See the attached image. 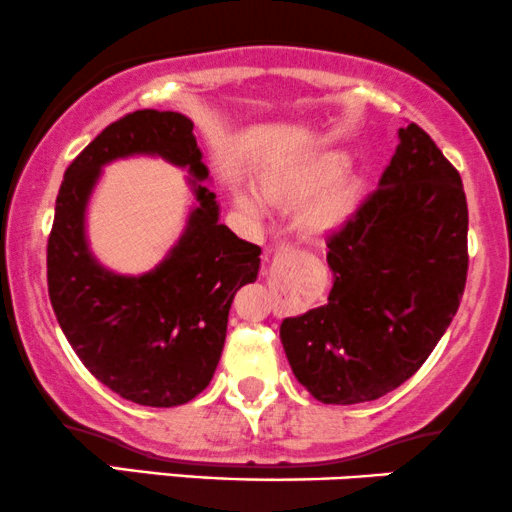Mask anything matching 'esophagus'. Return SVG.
<instances>
[{
  "mask_svg": "<svg viewBox=\"0 0 512 512\" xmlns=\"http://www.w3.org/2000/svg\"><path fill=\"white\" fill-rule=\"evenodd\" d=\"M281 252H288V248H281Z\"/></svg>",
  "mask_w": 512,
  "mask_h": 512,
  "instance_id": "1",
  "label": "esophagus"
}]
</instances>
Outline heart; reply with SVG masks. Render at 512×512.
Returning <instances> with one entry per match:
<instances>
[{
  "instance_id": "1",
  "label": "heart",
  "mask_w": 512,
  "mask_h": 512,
  "mask_svg": "<svg viewBox=\"0 0 512 512\" xmlns=\"http://www.w3.org/2000/svg\"><path fill=\"white\" fill-rule=\"evenodd\" d=\"M343 155L312 152L269 164L257 178V190L236 188L233 202L245 214L260 217L267 202H300L298 229L307 238H322L346 224L355 205V181L341 171Z\"/></svg>"
}]
</instances>
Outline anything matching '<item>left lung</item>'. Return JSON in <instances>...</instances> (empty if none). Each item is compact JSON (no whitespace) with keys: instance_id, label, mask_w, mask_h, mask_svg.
Returning <instances> with one entry per match:
<instances>
[{"instance_id":"obj_1","label":"left lung","mask_w":512,"mask_h":512,"mask_svg":"<svg viewBox=\"0 0 512 512\" xmlns=\"http://www.w3.org/2000/svg\"><path fill=\"white\" fill-rule=\"evenodd\" d=\"M379 186L326 243V305L281 322L295 379L326 405L377 400L424 365L467 279L460 174L417 123L398 128Z\"/></svg>"}]
</instances>
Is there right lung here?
<instances>
[{
    "mask_svg": "<svg viewBox=\"0 0 512 512\" xmlns=\"http://www.w3.org/2000/svg\"><path fill=\"white\" fill-rule=\"evenodd\" d=\"M159 156L189 171L194 207L177 243L150 273L119 275L91 255L87 205L116 158ZM178 112L140 109L114 121L73 159L47 243L54 315L85 367L121 398L174 408L207 389L219 365L233 295L260 272V245L219 224L217 195Z\"/></svg>",
    "mask_w": 512,
    "mask_h": 512,
    "instance_id": "add662e5",
    "label": "right lung"
}]
</instances>
